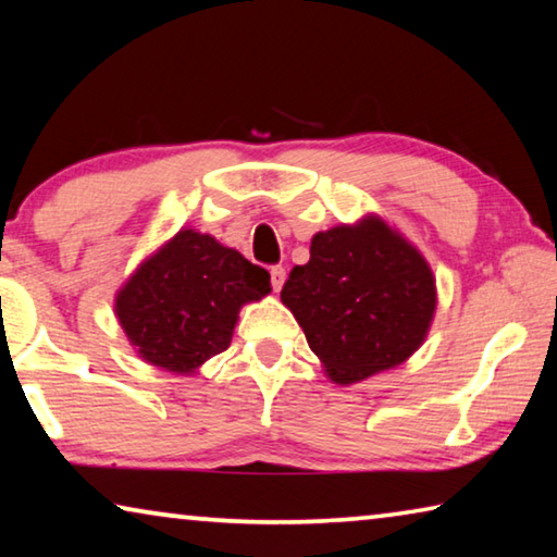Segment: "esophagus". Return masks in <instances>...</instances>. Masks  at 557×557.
I'll list each match as a JSON object with an SVG mask.
<instances>
[{
    "instance_id": "34e87169",
    "label": "esophagus",
    "mask_w": 557,
    "mask_h": 557,
    "mask_svg": "<svg viewBox=\"0 0 557 557\" xmlns=\"http://www.w3.org/2000/svg\"><path fill=\"white\" fill-rule=\"evenodd\" d=\"M285 277H287V272H285V268H282V265H275V268H270V280H272V289H275V292H280V289H282V285H285Z\"/></svg>"
}]
</instances>
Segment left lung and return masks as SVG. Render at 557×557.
I'll use <instances>...</instances> for the list:
<instances>
[{
  "label": "left lung",
  "instance_id": "left-lung-1",
  "mask_svg": "<svg viewBox=\"0 0 557 557\" xmlns=\"http://www.w3.org/2000/svg\"><path fill=\"white\" fill-rule=\"evenodd\" d=\"M307 344L338 385L391 371L418 351L437 285L422 252L379 213L319 231L307 265L280 292Z\"/></svg>",
  "mask_w": 557,
  "mask_h": 557
}]
</instances>
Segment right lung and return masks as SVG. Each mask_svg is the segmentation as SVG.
Instances as JSON below:
<instances>
[{
  "label": "right lung",
  "mask_w": 557,
  "mask_h": 557,
  "mask_svg": "<svg viewBox=\"0 0 557 557\" xmlns=\"http://www.w3.org/2000/svg\"><path fill=\"white\" fill-rule=\"evenodd\" d=\"M270 292L265 268L209 233L182 228L117 289L115 317L143 361L194 375L231 346L240 307Z\"/></svg>",
  "instance_id": "add662e5"
}]
</instances>
